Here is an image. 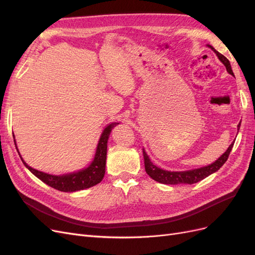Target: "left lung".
I'll use <instances>...</instances> for the list:
<instances>
[{"label": "left lung", "mask_w": 255, "mask_h": 255, "mask_svg": "<svg viewBox=\"0 0 255 255\" xmlns=\"http://www.w3.org/2000/svg\"><path fill=\"white\" fill-rule=\"evenodd\" d=\"M207 47L211 48L216 53V55L218 56L219 60L221 61L223 65L226 66L227 71L231 75L234 76V73L232 71V68H231L229 59L226 56H223L222 54H220L218 51H216L212 47V45L208 44ZM237 128H238V129H239V128H241V122L238 123ZM233 144H234L233 142L231 143L230 146L228 148V150L225 153H223L217 160L214 161L213 164L205 166V167L198 168V169H194V170H188V171H167V170H163V169L156 167L155 165L152 163L151 159L148 156V154L145 153L144 149H142L145 172L148 173V175L151 176L154 181H156V182L161 183V184H169V185H177V184H189V185H191V184H195L199 181L205 179L206 176L211 175L212 173L219 170L221 166L227 161V159L230 155V152L233 148Z\"/></svg>", "instance_id": "left-lung-1"}]
</instances>
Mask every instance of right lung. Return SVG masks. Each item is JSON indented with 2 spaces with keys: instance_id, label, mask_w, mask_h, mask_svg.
Instances as JSON below:
<instances>
[{
  "instance_id": "right-lung-1",
  "label": "right lung",
  "mask_w": 255,
  "mask_h": 255,
  "mask_svg": "<svg viewBox=\"0 0 255 255\" xmlns=\"http://www.w3.org/2000/svg\"><path fill=\"white\" fill-rule=\"evenodd\" d=\"M119 123H111V125L107 126L103 133L100 137L98 146H97V151H96V155L92 163L85 169H82V170L78 172H73V173H68V174H63V175H52L44 173L41 171H38L36 169L29 167L23 158L21 157L20 153L19 155L23 161V164L25 165V167L28 169V170L32 172L35 176H37L38 179L41 180L43 183H45L49 186L55 188L57 190L64 191V192H72V191H78V190H83L89 187L95 186L98 183L102 181L103 176L105 174V164H106V153H107V140H109L110 134L112 132V129L114 127H116ZM14 137V135H13ZM14 145H16V149L18 151L17 144H16V139H13Z\"/></svg>"
}]
</instances>
